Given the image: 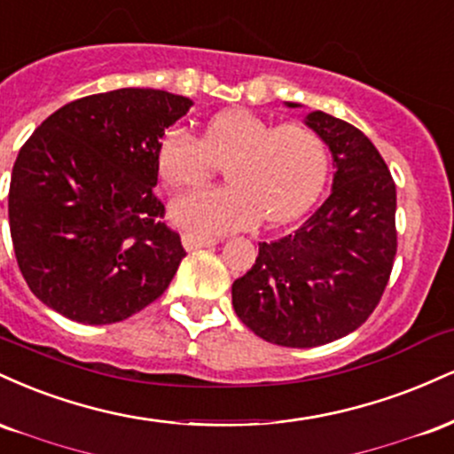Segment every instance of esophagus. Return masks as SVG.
I'll use <instances>...</instances> for the list:
<instances>
[{"label":"esophagus","mask_w":454,"mask_h":454,"mask_svg":"<svg viewBox=\"0 0 454 454\" xmlns=\"http://www.w3.org/2000/svg\"><path fill=\"white\" fill-rule=\"evenodd\" d=\"M183 247L189 250V253H193V250H200V248L216 247V238H204V236H195V233H184Z\"/></svg>","instance_id":"esophagus-1"}]
</instances>
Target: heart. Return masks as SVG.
Masks as SVG:
<instances>
[{
    "mask_svg": "<svg viewBox=\"0 0 454 454\" xmlns=\"http://www.w3.org/2000/svg\"><path fill=\"white\" fill-rule=\"evenodd\" d=\"M225 163L229 186L176 197L169 216L178 227L225 233L254 225H282L297 218L327 176V146L303 122H274L248 110H227L206 122L197 140L172 127L154 146V169L165 186H195Z\"/></svg>",
    "mask_w": 454,
    "mask_h": 454,
    "instance_id": "heart-1",
    "label": "heart"
}]
</instances>
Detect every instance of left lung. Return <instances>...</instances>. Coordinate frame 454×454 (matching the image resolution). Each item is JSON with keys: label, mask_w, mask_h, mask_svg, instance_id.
<instances>
[{"label": "left lung", "mask_w": 454, "mask_h": 454, "mask_svg": "<svg viewBox=\"0 0 454 454\" xmlns=\"http://www.w3.org/2000/svg\"><path fill=\"white\" fill-rule=\"evenodd\" d=\"M303 122L332 151V193L291 236L259 244L254 265L231 286L242 323L289 348L329 344L361 327L397 253L395 183L370 137L321 110Z\"/></svg>", "instance_id": "1"}]
</instances>
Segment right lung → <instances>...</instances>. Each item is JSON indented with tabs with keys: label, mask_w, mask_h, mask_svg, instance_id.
Wrapping results in <instances>:
<instances>
[{
	"label": "right lung",
	"mask_w": 454,
	"mask_h": 454,
	"mask_svg": "<svg viewBox=\"0 0 454 454\" xmlns=\"http://www.w3.org/2000/svg\"><path fill=\"white\" fill-rule=\"evenodd\" d=\"M193 99L119 89L69 101L25 142L8 218L20 274L69 321H125L163 295L184 248L161 221L154 146Z\"/></svg>",
	"instance_id": "add662e5"
}]
</instances>
